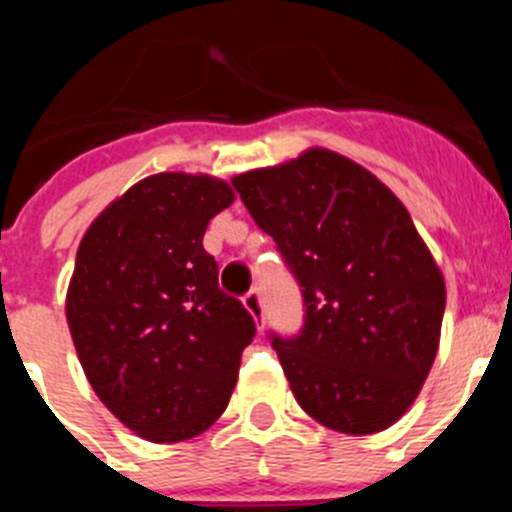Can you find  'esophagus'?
<instances>
[{
	"instance_id": "34e87169",
	"label": "esophagus",
	"mask_w": 512,
	"mask_h": 512,
	"mask_svg": "<svg viewBox=\"0 0 512 512\" xmlns=\"http://www.w3.org/2000/svg\"><path fill=\"white\" fill-rule=\"evenodd\" d=\"M243 307L251 312V318L259 325H264V302H261V295L256 289H251L246 297H243Z\"/></svg>"
}]
</instances>
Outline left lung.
<instances>
[{
  "label": "left lung",
  "instance_id": "8db88e82",
  "mask_svg": "<svg viewBox=\"0 0 512 512\" xmlns=\"http://www.w3.org/2000/svg\"><path fill=\"white\" fill-rule=\"evenodd\" d=\"M233 187L302 287V333L271 338L300 408L351 436L390 428L423 390L446 307L410 212L328 148L233 176Z\"/></svg>",
  "mask_w": 512,
  "mask_h": 512
}]
</instances>
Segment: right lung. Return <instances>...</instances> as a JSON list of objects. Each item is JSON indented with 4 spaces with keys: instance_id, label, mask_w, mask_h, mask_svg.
Instances as JSON below:
<instances>
[{
    "instance_id": "add662e5",
    "label": "right lung",
    "mask_w": 512,
    "mask_h": 512,
    "mask_svg": "<svg viewBox=\"0 0 512 512\" xmlns=\"http://www.w3.org/2000/svg\"><path fill=\"white\" fill-rule=\"evenodd\" d=\"M233 200L210 174L146 176L94 217L76 251L66 292L76 356L104 408L146 441L205 433L256 336L202 246Z\"/></svg>"
}]
</instances>
